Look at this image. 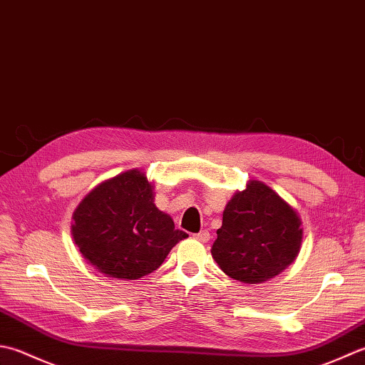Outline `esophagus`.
<instances>
[{"mask_svg": "<svg viewBox=\"0 0 365 365\" xmlns=\"http://www.w3.org/2000/svg\"><path fill=\"white\" fill-rule=\"evenodd\" d=\"M193 237H195V240H198L200 242H207V241L211 240V235H210V232H207V230H203V232L193 235Z\"/></svg>", "mask_w": 365, "mask_h": 365, "instance_id": "34e87169", "label": "esophagus"}]
</instances>
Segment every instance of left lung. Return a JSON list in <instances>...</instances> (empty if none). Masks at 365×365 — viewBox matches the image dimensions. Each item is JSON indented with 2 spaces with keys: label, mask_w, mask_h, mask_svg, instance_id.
<instances>
[{
  "label": "left lung",
  "mask_w": 365,
  "mask_h": 365,
  "mask_svg": "<svg viewBox=\"0 0 365 365\" xmlns=\"http://www.w3.org/2000/svg\"><path fill=\"white\" fill-rule=\"evenodd\" d=\"M301 241L297 212L269 185L252 180L225 206L211 254L228 277L262 284L294 262Z\"/></svg>",
  "instance_id": "8db88e82"
}]
</instances>
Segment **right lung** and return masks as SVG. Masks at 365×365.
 <instances>
[{
    "label": "right lung",
    "mask_w": 365,
    "mask_h": 365,
    "mask_svg": "<svg viewBox=\"0 0 365 365\" xmlns=\"http://www.w3.org/2000/svg\"><path fill=\"white\" fill-rule=\"evenodd\" d=\"M72 236L89 263L108 277L151 274L189 235L154 205L153 184L140 170L101 182L73 212Z\"/></svg>",
    "instance_id": "add662e5"
}]
</instances>
